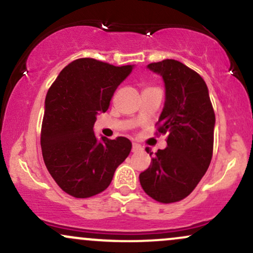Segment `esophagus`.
<instances>
[{
  "label": "esophagus",
  "instance_id": "34e87169",
  "mask_svg": "<svg viewBox=\"0 0 253 253\" xmlns=\"http://www.w3.org/2000/svg\"><path fill=\"white\" fill-rule=\"evenodd\" d=\"M141 149V146L139 144H135V143H133V145H132V152H136V151H139Z\"/></svg>",
  "mask_w": 253,
  "mask_h": 253
}]
</instances>
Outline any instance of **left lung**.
I'll list each match as a JSON object with an SVG mask.
<instances>
[{
    "label": "left lung",
    "instance_id": "left-lung-1",
    "mask_svg": "<svg viewBox=\"0 0 253 253\" xmlns=\"http://www.w3.org/2000/svg\"><path fill=\"white\" fill-rule=\"evenodd\" d=\"M147 69L163 77L165 102L157 125L159 133L169 135L168 146L157 151L139 181L153 200L172 203L189 195L210 167L215 114L197 72L175 59L151 63Z\"/></svg>",
    "mask_w": 253,
    "mask_h": 253
}]
</instances>
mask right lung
Here are the masks:
<instances>
[{
    "label": "right lung",
    "instance_id": "obj_1",
    "mask_svg": "<svg viewBox=\"0 0 253 253\" xmlns=\"http://www.w3.org/2000/svg\"><path fill=\"white\" fill-rule=\"evenodd\" d=\"M132 70L133 65L80 58L66 65L48 89L40 139L42 158L69 195L85 199L102 193L128 157V139L98 140L92 128L98 113L108 109L115 90Z\"/></svg>",
    "mask_w": 253,
    "mask_h": 253
}]
</instances>
